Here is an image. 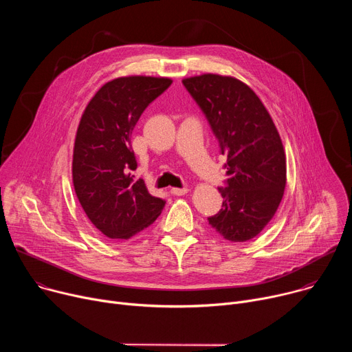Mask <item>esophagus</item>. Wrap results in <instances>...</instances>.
Here are the masks:
<instances>
[{
  "label": "esophagus",
  "instance_id": "34e87169",
  "mask_svg": "<svg viewBox=\"0 0 352 352\" xmlns=\"http://www.w3.org/2000/svg\"><path fill=\"white\" fill-rule=\"evenodd\" d=\"M170 192H171L173 195H175V196H181V195L188 193V188H171Z\"/></svg>",
  "mask_w": 352,
  "mask_h": 352
}]
</instances>
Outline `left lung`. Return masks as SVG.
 <instances>
[{"mask_svg":"<svg viewBox=\"0 0 352 352\" xmlns=\"http://www.w3.org/2000/svg\"><path fill=\"white\" fill-rule=\"evenodd\" d=\"M185 89L205 114L227 157L220 212L212 228L232 242L256 236L273 219L287 182L277 128L261 98L243 82L214 74L186 78Z\"/></svg>","mask_w":352,"mask_h":352,"instance_id":"1","label":"left lung"}]
</instances>
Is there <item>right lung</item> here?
<instances>
[{
	"mask_svg": "<svg viewBox=\"0 0 352 352\" xmlns=\"http://www.w3.org/2000/svg\"><path fill=\"white\" fill-rule=\"evenodd\" d=\"M173 83L168 78L126 76L107 82L80 118L72 179L91 224L107 238L129 239L153 224L166 202L131 173L138 163L132 131L146 107Z\"/></svg>",
	"mask_w": 352,
	"mask_h": 352,
	"instance_id": "1",
	"label": "right lung"
}]
</instances>
